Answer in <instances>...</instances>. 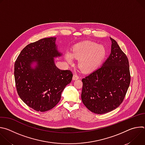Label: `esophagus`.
Returning a JSON list of instances; mask_svg holds the SVG:
<instances>
[{"instance_id":"1","label":"esophagus","mask_w":145,"mask_h":145,"mask_svg":"<svg viewBox=\"0 0 145 145\" xmlns=\"http://www.w3.org/2000/svg\"><path fill=\"white\" fill-rule=\"evenodd\" d=\"M78 76L77 75V74H73V80H77V79H78Z\"/></svg>"}]
</instances>
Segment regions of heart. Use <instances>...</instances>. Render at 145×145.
<instances>
[{
  "mask_svg": "<svg viewBox=\"0 0 145 145\" xmlns=\"http://www.w3.org/2000/svg\"><path fill=\"white\" fill-rule=\"evenodd\" d=\"M106 49L103 45L92 41H85L74 46L71 53H67L65 59L69 64H72L73 58L78 59V67L85 73L96 69L105 58Z\"/></svg>",
  "mask_w": 145,
  "mask_h": 145,
  "instance_id": "1",
  "label": "heart"
}]
</instances>
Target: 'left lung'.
Returning a JSON list of instances; mask_svg holds the SVG:
<instances>
[{"label": "left lung", "mask_w": 145, "mask_h": 145, "mask_svg": "<svg viewBox=\"0 0 145 145\" xmlns=\"http://www.w3.org/2000/svg\"><path fill=\"white\" fill-rule=\"evenodd\" d=\"M111 53L102 66L82 79L81 100L97 114L109 112L123 102L130 83L129 63L116 41L110 38Z\"/></svg>", "instance_id": "obj_1"}]
</instances>
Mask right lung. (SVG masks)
<instances>
[{"instance_id":"right-lung-1","label":"right lung","mask_w":145,"mask_h":145,"mask_svg":"<svg viewBox=\"0 0 145 145\" xmlns=\"http://www.w3.org/2000/svg\"><path fill=\"white\" fill-rule=\"evenodd\" d=\"M56 40V37L45 38L27 45L14 64L18 94L27 106L37 111L45 112L54 107L72 79L71 71L61 70L55 65L54 58L62 56Z\"/></svg>"}]
</instances>
